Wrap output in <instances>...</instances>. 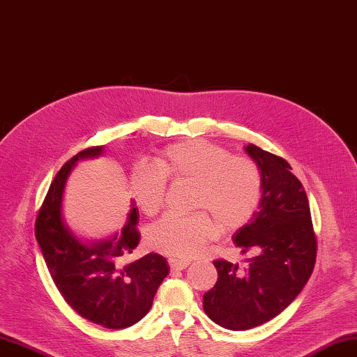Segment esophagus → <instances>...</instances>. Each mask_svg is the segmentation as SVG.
<instances>
[{"label": "esophagus", "mask_w": 357, "mask_h": 357, "mask_svg": "<svg viewBox=\"0 0 357 357\" xmlns=\"http://www.w3.org/2000/svg\"><path fill=\"white\" fill-rule=\"evenodd\" d=\"M169 264L173 271H182L188 268L190 261L188 260H178V259H169Z\"/></svg>", "instance_id": "34e87169"}]
</instances>
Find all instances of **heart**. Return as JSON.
Here are the masks:
<instances>
[{
  "mask_svg": "<svg viewBox=\"0 0 357 357\" xmlns=\"http://www.w3.org/2000/svg\"><path fill=\"white\" fill-rule=\"evenodd\" d=\"M165 179L196 182L195 206L211 213L169 214L149 231L152 250L181 259L201 252L220 227L227 231L243 227L261 197V176L252 161L201 139L173 144L156 155L152 165L139 164L132 172V195L146 216L162 208Z\"/></svg>",
  "mask_w": 357,
  "mask_h": 357,
  "instance_id": "heart-1",
  "label": "heart"
}]
</instances>
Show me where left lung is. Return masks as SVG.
<instances>
[{"label": "left lung", "mask_w": 357, "mask_h": 357, "mask_svg": "<svg viewBox=\"0 0 357 357\" xmlns=\"http://www.w3.org/2000/svg\"><path fill=\"white\" fill-rule=\"evenodd\" d=\"M243 151L260 172L261 197L233 242L242 254L255 255L243 269L238 263L214 261L219 277L204 295L205 313L234 331L254 328L283 312L303 291L317 260L309 199L291 165L255 144Z\"/></svg>", "instance_id": "left-lung-1"}]
</instances>
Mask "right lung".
Instances as JSON below:
<instances>
[{
	"label": "right lung",
	"instance_id": "add662e5",
	"mask_svg": "<svg viewBox=\"0 0 357 357\" xmlns=\"http://www.w3.org/2000/svg\"><path fill=\"white\" fill-rule=\"evenodd\" d=\"M105 147H91L63 164L50 185L36 219V240L56 287L71 307L105 328H126L151 310L153 296L170 266L164 257L151 252L123 263L139 243L135 228L139 214L132 201L123 228L102 238L77 234L63 216L66 181L79 161L98 158Z\"/></svg>",
	"mask_w": 357,
	"mask_h": 357
}]
</instances>
